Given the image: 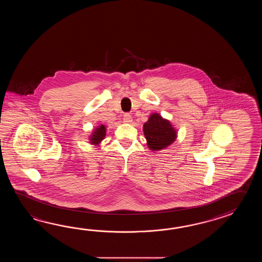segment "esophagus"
Masks as SVG:
<instances>
[{
	"label": "esophagus",
	"instance_id": "obj_1",
	"mask_svg": "<svg viewBox=\"0 0 262 262\" xmlns=\"http://www.w3.org/2000/svg\"><path fill=\"white\" fill-rule=\"evenodd\" d=\"M123 123H132V116H131L129 113H124V114H123Z\"/></svg>",
	"mask_w": 262,
	"mask_h": 262
}]
</instances>
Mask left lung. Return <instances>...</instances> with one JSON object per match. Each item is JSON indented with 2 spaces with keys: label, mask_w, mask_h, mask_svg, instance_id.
Returning a JSON list of instances; mask_svg holds the SVG:
<instances>
[{
  "label": "left lung",
  "mask_w": 262,
  "mask_h": 262,
  "mask_svg": "<svg viewBox=\"0 0 262 262\" xmlns=\"http://www.w3.org/2000/svg\"><path fill=\"white\" fill-rule=\"evenodd\" d=\"M147 144L151 150H163L176 139V131L170 123L154 113L143 125Z\"/></svg>",
  "instance_id": "obj_1"
}]
</instances>
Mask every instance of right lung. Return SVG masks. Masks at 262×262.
<instances>
[{"instance_id":"1","label":"right lung","mask_w":262,"mask_h":262,"mask_svg":"<svg viewBox=\"0 0 262 262\" xmlns=\"http://www.w3.org/2000/svg\"><path fill=\"white\" fill-rule=\"evenodd\" d=\"M105 136H106V127H105V125L101 124L100 126L94 132L92 138L90 139L91 143L98 144L101 140L105 138Z\"/></svg>"}]
</instances>
